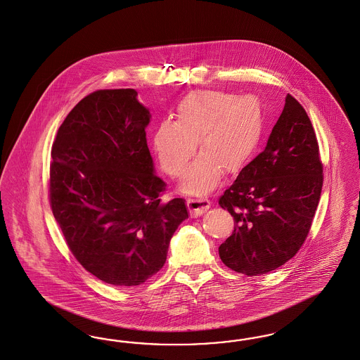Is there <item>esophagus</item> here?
I'll return each instance as SVG.
<instances>
[{"label": "esophagus", "mask_w": 360, "mask_h": 360, "mask_svg": "<svg viewBox=\"0 0 360 360\" xmlns=\"http://www.w3.org/2000/svg\"><path fill=\"white\" fill-rule=\"evenodd\" d=\"M186 202L191 217H200L205 211L209 210L211 206L209 199L198 198V197H190L187 198Z\"/></svg>", "instance_id": "1"}]
</instances>
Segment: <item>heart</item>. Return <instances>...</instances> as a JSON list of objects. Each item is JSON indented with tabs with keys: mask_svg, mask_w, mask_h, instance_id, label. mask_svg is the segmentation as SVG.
Instances as JSON below:
<instances>
[{
	"mask_svg": "<svg viewBox=\"0 0 360 360\" xmlns=\"http://www.w3.org/2000/svg\"><path fill=\"white\" fill-rule=\"evenodd\" d=\"M263 112L252 94L236 97L217 90H194L176 109V121H163L154 133V150L165 173L178 176L194 154H202L182 176L181 190L202 197L226 173L243 169L261 142Z\"/></svg>",
	"mask_w": 360,
	"mask_h": 360,
	"instance_id": "obj_1",
	"label": "heart"
}]
</instances>
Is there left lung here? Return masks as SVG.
<instances>
[{
  "label": "left lung",
  "mask_w": 360,
  "mask_h": 360,
  "mask_svg": "<svg viewBox=\"0 0 360 360\" xmlns=\"http://www.w3.org/2000/svg\"><path fill=\"white\" fill-rule=\"evenodd\" d=\"M319 146L303 106L287 94L261 154L219 198L234 231L219 257L236 273L257 276L290 261L310 231L323 185Z\"/></svg>",
  "instance_id": "left-lung-1"
}]
</instances>
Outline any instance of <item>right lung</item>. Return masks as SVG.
I'll list each match as a JSON object with an SVG mask.
<instances>
[{"label": "right lung", "instance_id": "obj_1", "mask_svg": "<svg viewBox=\"0 0 360 360\" xmlns=\"http://www.w3.org/2000/svg\"><path fill=\"white\" fill-rule=\"evenodd\" d=\"M134 89L81 99L51 148L50 206L75 259L99 281L138 285L163 267L170 239L188 218L186 200L163 202Z\"/></svg>", "mask_w": 360, "mask_h": 360}]
</instances>
